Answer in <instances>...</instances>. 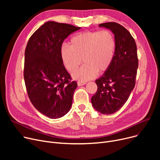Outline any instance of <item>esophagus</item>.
Returning a JSON list of instances; mask_svg holds the SVG:
<instances>
[{"label":"esophagus","mask_w":160,"mask_h":160,"mask_svg":"<svg viewBox=\"0 0 160 160\" xmlns=\"http://www.w3.org/2000/svg\"><path fill=\"white\" fill-rule=\"evenodd\" d=\"M77 84L78 86H83L86 84V82H78Z\"/></svg>","instance_id":"obj_1"}]
</instances>
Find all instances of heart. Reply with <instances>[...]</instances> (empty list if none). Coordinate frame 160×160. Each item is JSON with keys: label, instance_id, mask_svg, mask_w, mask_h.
<instances>
[{"label": "heart", "instance_id": "heart-1", "mask_svg": "<svg viewBox=\"0 0 160 160\" xmlns=\"http://www.w3.org/2000/svg\"><path fill=\"white\" fill-rule=\"evenodd\" d=\"M116 51V41L109 30L84 32L74 36L71 45L63 43L60 56L66 69L76 71L82 63L84 64L72 74L74 79L86 82L98 74L107 71L111 67Z\"/></svg>", "mask_w": 160, "mask_h": 160}]
</instances>
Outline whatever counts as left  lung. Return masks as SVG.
<instances>
[{"instance_id": "8db88e82", "label": "left lung", "mask_w": 160, "mask_h": 160, "mask_svg": "<svg viewBox=\"0 0 160 160\" xmlns=\"http://www.w3.org/2000/svg\"><path fill=\"white\" fill-rule=\"evenodd\" d=\"M98 27L113 33L116 51L111 67L95 80L98 89L91 97V103L97 112L110 115L121 108L135 86L138 68L137 47L130 33L121 24L110 22Z\"/></svg>"}]
</instances>
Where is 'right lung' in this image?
Returning a JSON list of instances; mask_svg holds the SVG:
<instances>
[{"instance_id":"1","label":"right lung","mask_w":160,"mask_h":160,"mask_svg":"<svg viewBox=\"0 0 160 160\" xmlns=\"http://www.w3.org/2000/svg\"><path fill=\"white\" fill-rule=\"evenodd\" d=\"M48 21L33 33L24 52V78L31 102L40 113L58 119L68 113L77 83L70 82L60 56L63 41L80 30Z\"/></svg>"}]
</instances>
